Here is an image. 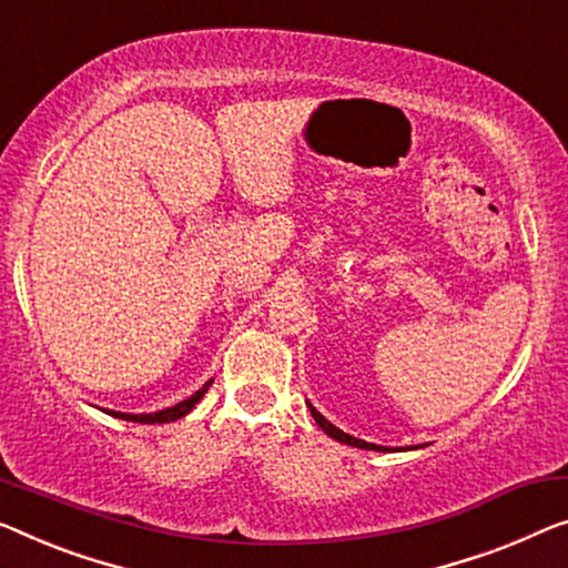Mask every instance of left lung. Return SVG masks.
<instances>
[{
  "label": "left lung",
  "mask_w": 568,
  "mask_h": 568,
  "mask_svg": "<svg viewBox=\"0 0 568 568\" xmlns=\"http://www.w3.org/2000/svg\"><path fill=\"white\" fill-rule=\"evenodd\" d=\"M308 403V400H306ZM308 408H311V416H313V420L318 423V428L324 430L326 436H332V438H336L338 444H349V446H357V448H367V452H400V448H390V446H377V444H367V442H362V438H354V436H349V434H344L342 428H336L332 420H326L324 416H321V413L313 408V405L308 403ZM410 448V446H408Z\"/></svg>",
  "instance_id": "obj_1"
}]
</instances>
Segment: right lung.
I'll return each instance as SVG.
<instances>
[{"mask_svg": "<svg viewBox=\"0 0 568 568\" xmlns=\"http://www.w3.org/2000/svg\"><path fill=\"white\" fill-rule=\"evenodd\" d=\"M214 383V379H209L206 385L201 387V390L193 393L191 397H185V400H181L178 405H173V408H165V410H155V413H120V410H104L109 413V416L114 418H122V420H132V423H173L178 418L189 416V413L193 410V405H196L203 395H206L209 385Z\"/></svg>", "mask_w": 568, "mask_h": 568, "instance_id": "obj_1", "label": "right lung"}]
</instances>
